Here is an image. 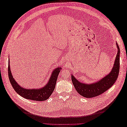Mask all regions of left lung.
<instances>
[{"instance_id": "obj_1", "label": "left lung", "mask_w": 127, "mask_h": 127, "mask_svg": "<svg viewBox=\"0 0 127 127\" xmlns=\"http://www.w3.org/2000/svg\"><path fill=\"white\" fill-rule=\"evenodd\" d=\"M118 48V52L116 57L114 67L110 74L107 75L103 79L99 81L92 84H86L78 81L73 75L71 76V80L75 88L81 95L85 98H94L104 93L115 83L117 80L120 71V50L116 43Z\"/></svg>"}]
</instances>
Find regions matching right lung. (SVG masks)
<instances>
[{"label":"right lung","mask_w":127,"mask_h":127,"mask_svg":"<svg viewBox=\"0 0 127 127\" xmlns=\"http://www.w3.org/2000/svg\"><path fill=\"white\" fill-rule=\"evenodd\" d=\"M9 62V60L8 75H9L10 81L13 88L19 95L27 99L35 101H44L49 98L55 90L58 74L61 71V68H57L54 70L52 75H51L49 81L44 87L40 89H32V90L29 89L28 90V89L21 87L13 79L11 72Z\"/></svg>","instance_id":"add662e5"}]
</instances>
